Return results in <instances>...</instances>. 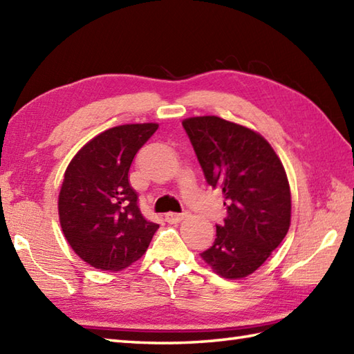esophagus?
Wrapping results in <instances>:
<instances>
[{
	"instance_id": "obj_1",
	"label": "esophagus",
	"mask_w": 354,
	"mask_h": 354,
	"mask_svg": "<svg viewBox=\"0 0 354 354\" xmlns=\"http://www.w3.org/2000/svg\"><path fill=\"white\" fill-rule=\"evenodd\" d=\"M185 216H187L185 213H167L165 214V221H167L169 223H176L179 221H183Z\"/></svg>"
}]
</instances>
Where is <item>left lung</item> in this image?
<instances>
[{
  "label": "left lung",
  "mask_w": 354,
  "mask_h": 354,
  "mask_svg": "<svg viewBox=\"0 0 354 354\" xmlns=\"http://www.w3.org/2000/svg\"><path fill=\"white\" fill-rule=\"evenodd\" d=\"M208 185L221 187L227 207L213 246L201 254L230 280L257 270L290 227V189L280 158L260 133L221 117L183 122Z\"/></svg>",
  "instance_id": "left-lung-1"
}]
</instances>
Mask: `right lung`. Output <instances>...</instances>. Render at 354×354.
<instances>
[{
  "label": "right lung",
  "instance_id": "add662e5",
  "mask_svg": "<svg viewBox=\"0 0 354 354\" xmlns=\"http://www.w3.org/2000/svg\"><path fill=\"white\" fill-rule=\"evenodd\" d=\"M156 129V123L111 127L86 142L65 170L59 221L73 251L95 269L132 265L160 228L142 216L129 184L133 156Z\"/></svg>",
  "mask_w": 354,
  "mask_h": 354
}]
</instances>
